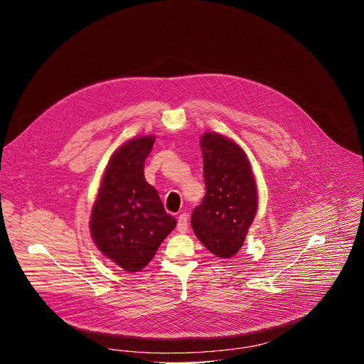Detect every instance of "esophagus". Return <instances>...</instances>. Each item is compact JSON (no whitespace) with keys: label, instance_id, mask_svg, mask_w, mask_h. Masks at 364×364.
Segmentation results:
<instances>
[{"label":"esophagus","instance_id":"1","mask_svg":"<svg viewBox=\"0 0 364 364\" xmlns=\"http://www.w3.org/2000/svg\"><path fill=\"white\" fill-rule=\"evenodd\" d=\"M176 228H178L179 232H186V230H188V215H186L185 213H183V214H179Z\"/></svg>","mask_w":364,"mask_h":364}]
</instances>
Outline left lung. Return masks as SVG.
Listing matches in <instances>:
<instances>
[{"label":"left lung","instance_id":"left-lung-1","mask_svg":"<svg viewBox=\"0 0 364 364\" xmlns=\"http://www.w3.org/2000/svg\"><path fill=\"white\" fill-rule=\"evenodd\" d=\"M206 195L192 213L199 241L218 258H232L242 247L258 208L251 162L232 140L205 133L200 139Z\"/></svg>","mask_w":364,"mask_h":364}]
</instances>
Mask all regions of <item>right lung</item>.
<instances>
[{
    "label": "right lung",
    "instance_id": "obj_1",
    "mask_svg": "<svg viewBox=\"0 0 364 364\" xmlns=\"http://www.w3.org/2000/svg\"><path fill=\"white\" fill-rule=\"evenodd\" d=\"M154 141V136L136 137L113 153L91 213L95 245L126 272L147 266L176 225L156 188L144 178V161Z\"/></svg>",
    "mask_w": 364,
    "mask_h": 364
}]
</instances>
